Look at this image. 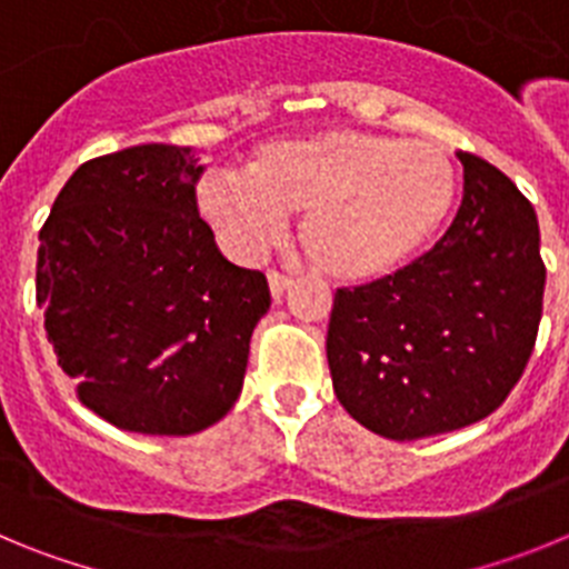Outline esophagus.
Listing matches in <instances>:
<instances>
[{
    "label": "esophagus",
    "mask_w": 569,
    "mask_h": 569,
    "mask_svg": "<svg viewBox=\"0 0 569 569\" xmlns=\"http://www.w3.org/2000/svg\"><path fill=\"white\" fill-rule=\"evenodd\" d=\"M290 276H284L281 273V270H268V284H270V293L276 296V299H279L281 293H284V290L290 288Z\"/></svg>",
    "instance_id": "obj_1"
}]
</instances>
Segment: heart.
<instances>
[{
  "mask_svg": "<svg viewBox=\"0 0 569 569\" xmlns=\"http://www.w3.org/2000/svg\"><path fill=\"white\" fill-rule=\"evenodd\" d=\"M459 170L427 139L333 128L261 144L250 173L222 170L199 184V208L244 256L268 250L301 216V241L325 273L379 279L439 233Z\"/></svg>",
  "mask_w": 569,
  "mask_h": 569,
  "instance_id": "1",
  "label": "heart"
}]
</instances>
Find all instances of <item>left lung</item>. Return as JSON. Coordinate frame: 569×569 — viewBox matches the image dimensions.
<instances>
[{"label":"left lung","mask_w":569,"mask_h":569,"mask_svg":"<svg viewBox=\"0 0 569 569\" xmlns=\"http://www.w3.org/2000/svg\"><path fill=\"white\" fill-rule=\"evenodd\" d=\"M459 213L393 276L339 288L328 325L336 399L396 441L450 433L501 407L539 336L547 268L521 190L472 153Z\"/></svg>","instance_id":"left-lung-1"}]
</instances>
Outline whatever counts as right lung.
I'll use <instances>...</instances> for the list:
<instances>
[{
    "instance_id": "1",
    "label": "right lung",
    "mask_w": 569,
    "mask_h": 569,
    "mask_svg": "<svg viewBox=\"0 0 569 569\" xmlns=\"http://www.w3.org/2000/svg\"><path fill=\"white\" fill-rule=\"evenodd\" d=\"M193 148L136 144L79 164L39 230L37 305L88 410L190 436L228 416L268 313L264 273L219 253Z\"/></svg>"
}]
</instances>
